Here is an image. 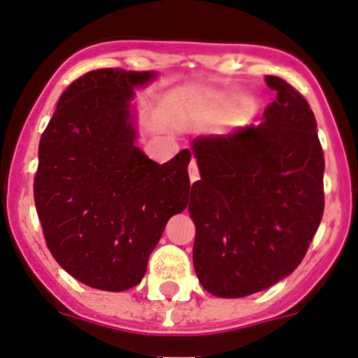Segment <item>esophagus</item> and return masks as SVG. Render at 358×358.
Instances as JSON below:
<instances>
[{
	"label": "esophagus",
	"mask_w": 358,
	"mask_h": 358,
	"mask_svg": "<svg viewBox=\"0 0 358 358\" xmlns=\"http://www.w3.org/2000/svg\"><path fill=\"white\" fill-rule=\"evenodd\" d=\"M189 178H191V183L200 180V171H198L196 160H191V164H189Z\"/></svg>",
	"instance_id": "1"
}]
</instances>
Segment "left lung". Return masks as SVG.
I'll return each mask as SVG.
<instances>
[{
	"label": "left lung",
	"mask_w": 358,
	"mask_h": 358,
	"mask_svg": "<svg viewBox=\"0 0 358 358\" xmlns=\"http://www.w3.org/2000/svg\"><path fill=\"white\" fill-rule=\"evenodd\" d=\"M265 83L278 97L259 126L191 144L201 176L189 200L196 227L192 263L201 287L227 299L290 275L324 210V153L313 111L279 77Z\"/></svg>",
	"instance_id": "obj_1"
}]
</instances>
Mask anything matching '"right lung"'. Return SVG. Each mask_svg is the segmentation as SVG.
<instances>
[{
  "mask_svg": "<svg viewBox=\"0 0 358 358\" xmlns=\"http://www.w3.org/2000/svg\"><path fill=\"white\" fill-rule=\"evenodd\" d=\"M155 79L157 71H88L61 95L39 142L34 200L46 245L97 290L138 285L169 217L187 207L191 151L160 166L136 148L131 101Z\"/></svg>",
  "mask_w": 358,
  "mask_h": 358,
  "instance_id": "obj_1",
  "label": "right lung"
}]
</instances>
